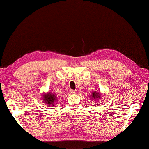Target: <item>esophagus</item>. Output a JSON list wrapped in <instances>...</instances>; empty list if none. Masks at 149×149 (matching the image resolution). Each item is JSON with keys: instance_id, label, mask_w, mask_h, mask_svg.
I'll list each match as a JSON object with an SVG mask.
<instances>
[{"instance_id": "34e87169", "label": "esophagus", "mask_w": 149, "mask_h": 149, "mask_svg": "<svg viewBox=\"0 0 149 149\" xmlns=\"http://www.w3.org/2000/svg\"><path fill=\"white\" fill-rule=\"evenodd\" d=\"M70 92H71V93H72V94H77V92H78V91L72 90H70Z\"/></svg>"}]
</instances>
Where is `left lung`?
<instances>
[{"label": "left lung", "instance_id": "obj_1", "mask_svg": "<svg viewBox=\"0 0 149 149\" xmlns=\"http://www.w3.org/2000/svg\"><path fill=\"white\" fill-rule=\"evenodd\" d=\"M89 97L91 98V100H95V101H99L100 100L101 97H102V95L100 93H98L97 92H94L91 93V95H89Z\"/></svg>", "mask_w": 149, "mask_h": 149}]
</instances>
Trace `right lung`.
<instances>
[{
    "label": "right lung",
    "instance_id": "right-lung-1",
    "mask_svg": "<svg viewBox=\"0 0 149 149\" xmlns=\"http://www.w3.org/2000/svg\"><path fill=\"white\" fill-rule=\"evenodd\" d=\"M42 100L45 104L44 105H48L49 107H56V102L57 101V97L56 94L52 92L43 93L42 95Z\"/></svg>",
    "mask_w": 149,
    "mask_h": 149
}]
</instances>
